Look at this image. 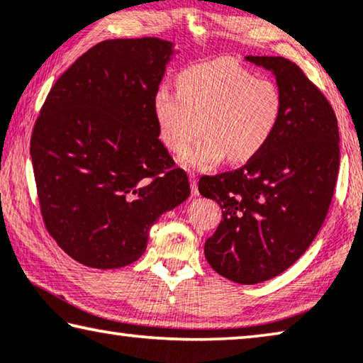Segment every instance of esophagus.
Segmentation results:
<instances>
[{
  "instance_id": "34e87169",
  "label": "esophagus",
  "mask_w": 363,
  "mask_h": 363,
  "mask_svg": "<svg viewBox=\"0 0 363 363\" xmlns=\"http://www.w3.org/2000/svg\"><path fill=\"white\" fill-rule=\"evenodd\" d=\"M191 187H192V195H199V181H197V176L191 174Z\"/></svg>"
}]
</instances>
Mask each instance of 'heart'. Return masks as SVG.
<instances>
[{
	"instance_id": "1",
	"label": "heart",
	"mask_w": 363,
	"mask_h": 363,
	"mask_svg": "<svg viewBox=\"0 0 363 363\" xmlns=\"http://www.w3.org/2000/svg\"><path fill=\"white\" fill-rule=\"evenodd\" d=\"M177 89L155 91L153 113L161 140L174 153L205 129L181 157L195 169H208L228 155L235 163L255 157L272 139L283 109L274 82L257 79L229 57L184 69Z\"/></svg>"
}]
</instances>
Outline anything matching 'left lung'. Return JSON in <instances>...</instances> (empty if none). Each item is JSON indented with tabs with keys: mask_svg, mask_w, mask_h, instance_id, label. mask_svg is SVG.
Masks as SVG:
<instances>
[{
	"mask_svg": "<svg viewBox=\"0 0 363 363\" xmlns=\"http://www.w3.org/2000/svg\"><path fill=\"white\" fill-rule=\"evenodd\" d=\"M274 76L283 109L274 134L242 168L203 176L199 192L216 200L223 220L205 242L218 274L257 284L302 257L323 224L339 169L336 114L294 62L245 56Z\"/></svg>",
	"mask_w": 363,
	"mask_h": 363,
	"instance_id": "obj_1",
	"label": "left lung"
}]
</instances>
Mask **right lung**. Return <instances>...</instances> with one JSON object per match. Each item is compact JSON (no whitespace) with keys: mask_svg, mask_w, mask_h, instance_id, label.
Returning a JSON list of instances; mask_svg holds the SVG:
<instances>
[{"mask_svg":"<svg viewBox=\"0 0 363 363\" xmlns=\"http://www.w3.org/2000/svg\"><path fill=\"white\" fill-rule=\"evenodd\" d=\"M166 40H105L56 80L33 125L30 157L45 224L74 260L113 269L139 260L148 231L189 195L153 113Z\"/></svg>","mask_w":363,"mask_h":363,"instance_id":"1","label":"right lung"}]
</instances>
